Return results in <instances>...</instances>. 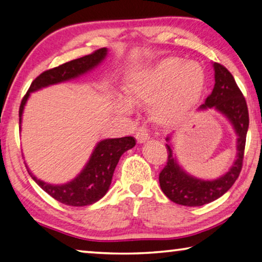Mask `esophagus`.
<instances>
[{
    "label": "esophagus",
    "mask_w": 262,
    "mask_h": 262,
    "mask_svg": "<svg viewBox=\"0 0 262 262\" xmlns=\"http://www.w3.org/2000/svg\"><path fill=\"white\" fill-rule=\"evenodd\" d=\"M135 138H136V140H138L139 143H143V142H146L147 140H149V133L146 128L140 127L139 129L136 130Z\"/></svg>",
    "instance_id": "34e87169"
}]
</instances>
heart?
<instances>
[{
	"label": "heart",
	"mask_w": 262,
	"mask_h": 262,
	"mask_svg": "<svg viewBox=\"0 0 262 262\" xmlns=\"http://www.w3.org/2000/svg\"><path fill=\"white\" fill-rule=\"evenodd\" d=\"M204 87L205 72L201 65L170 57L130 74L124 85V95L133 105H150L149 113L152 121L169 126L189 115ZM118 108L130 112V105L119 100Z\"/></svg>",
	"instance_id": "obj_1"
}]
</instances>
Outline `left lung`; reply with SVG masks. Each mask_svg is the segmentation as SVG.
<instances>
[{"instance_id":"left-lung-1","label":"left lung","mask_w":262,"mask_h":262,"mask_svg":"<svg viewBox=\"0 0 262 262\" xmlns=\"http://www.w3.org/2000/svg\"><path fill=\"white\" fill-rule=\"evenodd\" d=\"M214 87L205 102L199 106L201 111L213 108L225 115L233 126L236 139V159L230 170L213 181L199 180L185 172L173 156L172 148L167 146L168 162L160 172V186L170 201L184 206H202L215 201L227 192L234 184L243 168L245 144L248 130V108L242 91L231 72L219 63H213ZM169 141V136L167 139Z\"/></svg>"}]
</instances>
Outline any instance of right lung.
<instances>
[{
  "instance_id": "add662e5",
  "label": "right lung",
  "mask_w": 262,
  "mask_h": 262,
  "mask_svg": "<svg viewBox=\"0 0 262 262\" xmlns=\"http://www.w3.org/2000/svg\"><path fill=\"white\" fill-rule=\"evenodd\" d=\"M107 56V49L102 48L91 55L84 56L78 59L68 61L58 68L44 71L37 77L29 87L19 106V129L22 122L24 106L28 101L30 93L36 92L43 87L58 82H63L76 79L87 73L98 66ZM135 140L132 136H124L119 139H106L100 141L94 148L89 162L81 172L69 183L53 185L45 183L37 178L29 168L28 172L45 192L59 203L69 206H86L98 202L105 196L110 189L112 177H113L116 164L124 151L129 150L135 146Z\"/></svg>"
}]
</instances>
